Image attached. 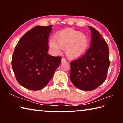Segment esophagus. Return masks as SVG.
Masks as SVG:
<instances>
[{
  "mask_svg": "<svg viewBox=\"0 0 123 123\" xmlns=\"http://www.w3.org/2000/svg\"><path fill=\"white\" fill-rule=\"evenodd\" d=\"M67 61L66 59H64V58H62L61 60V63H63V62H66Z\"/></svg>",
  "mask_w": 123,
  "mask_h": 123,
  "instance_id": "obj_1",
  "label": "esophagus"
}]
</instances>
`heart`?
Instances as JSON below:
<instances>
[{
	"mask_svg": "<svg viewBox=\"0 0 123 123\" xmlns=\"http://www.w3.org/2000/svg\"><path fill=\"white\" fill-rule=\"evenodd\" d=\"M89 44L87 36L73 29L60 31L55 35L54 39L49 41V46L54 53L59 54L61 49L65 50L66 56L70 59L81 57L87 51Z\"/></svg>",
	"mask_w": 123,
	"mask_h": 123,
	"instance_id": "heart-1",
	"label": "heart"
}]
</instances>
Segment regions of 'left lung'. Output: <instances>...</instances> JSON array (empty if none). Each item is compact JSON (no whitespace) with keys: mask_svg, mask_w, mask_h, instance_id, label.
<instances>
[{"mask_svg":"<svg viewBox=\"0 0 123 123\" xmlns=\"http://www.w3.org/2000/svg\"><path fill=\"white\" fill-rule=\"evenodd\" d=\"M91 42L86 53L70 62V79L76 88L84 91L96 89L105 81L110 66L109 47L96 29L88 26Z\"/></svg>","mask_w":123,"mask_h":123,"instance_id":"1","label":"left lung"}]
</instances>
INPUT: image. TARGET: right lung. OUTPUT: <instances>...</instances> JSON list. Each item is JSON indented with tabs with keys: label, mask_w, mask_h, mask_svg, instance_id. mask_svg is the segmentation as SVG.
I'll list each match as a JSON object with an SVG mask.
<instances>
[{
	"label": "right lung",
	"mask_w": 123,
	"mask_h": 123,
	"mask_svg": "<svg viewBox=\"0 0 123 123\" xmlns=\"http://www.w3.org/2000/svg\"><path fill=\"white\" fill-rule=\"evenodd\" d=\"M52 25L36 26L22 36L16 45L12 67L18 82L24 88L37 91L44 88L61 63V57L48 53Z\"/></svg>",
	"instance_id": "1"
}]
</instances>
